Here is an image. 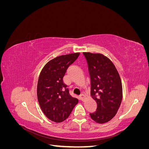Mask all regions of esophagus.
I'll list each match as a JSON object with an SVG mask.
<instances>
[{
  "mask_svg": "<svg viewBox=\"0 0 149 149\" xmlns=\"http://www.w3.org/2000/svg\"><path fill=\"white\" fill-rule=\"evenodd\" d=\"M85 97L86 96L84 95L83 94H80V95H79V99L81 101H84V100L85 99Z\"/></svg>",
  "mask_w": 149,
  "mask_h": 149,
  "instance_id": "obj_1",
  "label": "esophagus"
}]
</instances>
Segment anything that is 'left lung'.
<instances>
[{
  "mask_svg": "<svg viewBox=\"0 0 149 149\" xmlns=\"http://www.w3.org/2000/svg\"><path fill=\"white\" fill-rule=\"evenodd\" d=\"M91 79V95L97 103L91 119L104 124L114 118L123 99L120 76L112 62L100 53L84 52Z\"/></svg>",
  "mask_w": 149,
  "mask_h": 149,
  "instance_id": "obj_1",
  "label": "left lung"
}]
</instances>
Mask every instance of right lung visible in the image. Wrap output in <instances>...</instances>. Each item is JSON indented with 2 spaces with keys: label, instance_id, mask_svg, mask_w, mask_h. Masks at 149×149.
I'll list each match as a JSON object with an SVG mask.
<instances>
[{
  "label": "right lung",
  "instance_id": "right-lung-1",
  "mask_svg": "<svg viewBox=\"0 0 149 149\" xmlns=\"http://www.w3.org/2000/svg\"><path fill=\"white\" fill-rule=\"evenodd\" d=\"M79 55L71 53L53 58L45 65L37 84V97L40 107L49 120L61 123L70 115L78 100L72 97L63 81L66 70Z\"/></svg>",
  "mask_w": 149,
  "mask_h": 149
}]
</instances>
